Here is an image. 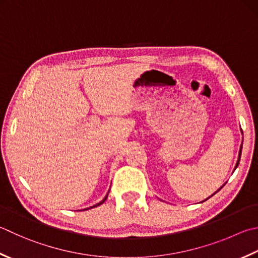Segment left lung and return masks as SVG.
I'll use <instances>...</instances> for the list:
<instances>
[{
  "instance_id": "left-lung-1",
  "label": "left lung",
  "mask_w": 258,
  "mask_h": 258,
  "mask_svg": "<svg viewBox=\"0 0 258 258\" xmlns=\"http://www.w3.org/2000/svg\"><path fill=\"white\" fill-rule=\"evenodd\" d=\"M241 134H242V130H241ZM241 148H242V144L240 145V150H239V155H238V160H237V163H236V166H235V169L237 168V166H238V165H239V160H240V156H241ZM223 185H225V184H223ZM223 185H222V186H223ZM222 186H221L220 188H222ZM220 188H219V189H220ZM219 189H218V191H217V192H219ZM217 192H216V193H217ZM213 194H215V193H213ZM213 194H212V196H213ZM212 196H211V197H212ZM209 198H210V197H209ZM209 198H208V199H209ZM206 200H207V199H206ZM206 200H205V201H206Z\"/></svg>"
}]
</instances>
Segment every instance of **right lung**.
Returning <instances> with one entry per match:
<instances>
[{"label":"right lung","instance_id":"add662e5","mask_svg":"<svg viewBox=\"0 0 258 258\" xmlns=\"http://www.w3.org/2000/svg\"><path fill=\"white\" fill-rule=\"evenodd\" d=\"M109 193V192H108ZM106 198H108V194H106V196L104 197V199L103 200H102L101 202H99V203H96V205H94L93 207H91V208H87V209H84V210H89V209H92V208H95V207H98V206H100V205H102V203H103L105 200H106Z\"/></svg>","mask_w":258,"mask_h":258}]
</instances>
